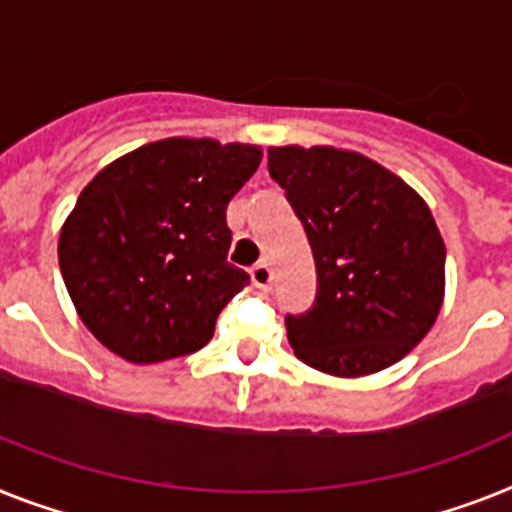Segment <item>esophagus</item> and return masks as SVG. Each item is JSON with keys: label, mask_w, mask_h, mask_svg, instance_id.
I'll return each instance as SVG.
<instances>
[{"label": "esophagus", "mask_w": 512, "mask_h": 512, "mask_svg": "<svg viewBox=\"0 0 512 512\" xmlns=\"http://www.w3.org/2000/svg\"><path fill=\"white\" fill-rule=\"evenodd\" d=\"M251 280H253V285L261 287V290H269V287H272V280H274L272 266L266 264V261H259V264L251 269Z\"/></svg>", "instance_id": "34e87169"}]
</instances>
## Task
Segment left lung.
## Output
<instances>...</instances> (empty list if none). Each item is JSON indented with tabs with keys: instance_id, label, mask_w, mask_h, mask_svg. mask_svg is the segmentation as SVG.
Listing matches in <instances>:
<instances>
[{
	"instance_id": "1",
	"label": "left lung",
	"mask_w": 512,
	"mask_h": 512,
	"mask_svg": "<svg viewBox=\"0 0 512 512\" xmlns=\"http://www.w3.org/2000/svg\"><path fill=\"white\" fill-rule=\"evenodd\" d=\"M269 175L306 227L319 293L287 316L303 363L366 377L408 356L445 301V240L403 177L358 151L272 146Z\"/></svg>"
}]
</instances>
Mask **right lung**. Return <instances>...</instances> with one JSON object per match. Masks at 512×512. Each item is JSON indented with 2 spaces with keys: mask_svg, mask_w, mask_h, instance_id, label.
<instances>
[{
  "mask_svg": "<svg viewBox=\"0 0 512 512\" xmlns=\"http://www.w3.org/2000/svg\"><path fill=\"white\" fill-rule=\"evenodd\" d=\"M261 146L164 138L107 164L59 232V269L80 322L130 363L196 353L251 282L227 261V204Z\"/></svg>",
  "mask_w": 512,
  "mask_h": 512,
  "instance_id": "1",
  "label": "right lung"
}]
</instances>
